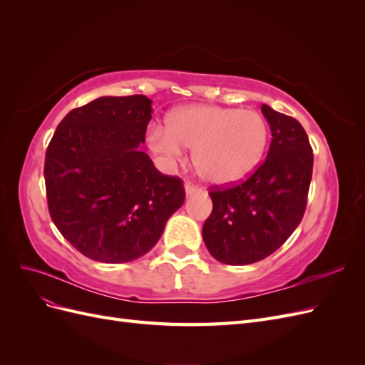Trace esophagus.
<instances>
[{
	"label": "esophagus",
	"mask_w": 365,
	"mask_h": 365,
	"mask_svg": "<svg viewBox=\"0 0 365 365\" xmlns=\"http://www.w3.org/2000/svg\"><path fill=\"white\" fill-rule=\"evenodd\" d=\"M184 189H185L187 196H190V195H193V193H196V192H201L200 187H196V185H193V184H190V182H187Z\"/></svg>",
	"instance_id": "esophagus-1"
}]
</instances>
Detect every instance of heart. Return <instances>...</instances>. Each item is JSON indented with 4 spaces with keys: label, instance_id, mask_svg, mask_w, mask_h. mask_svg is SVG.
<instances>
[{
    "label": "heart",
    "instance_id": "heart-1",
    "mask_svg": "<svg viewBox=\"0 0 365 365\" xmlns=\"http://www.w3.org/2000/svg\"><path fill=\"white\" fill-rule=\"evenodd\" d=\"M268 125L251 109L212 105L184 106L170 114L168 126L150 125L148 145L165 165L193 149V163L204 180L233 185L257 168L268 145Z\"/></svg>",
    "mask_w": 365,
    "mask_h": 365
}]
</instances>
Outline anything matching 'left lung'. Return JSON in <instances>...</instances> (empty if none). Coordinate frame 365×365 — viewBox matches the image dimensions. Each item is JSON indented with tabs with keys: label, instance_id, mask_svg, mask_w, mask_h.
I'll return each mask as SVG.
<instances>
[{
	"label": "left lung",
	"instance_id": "8db88e82",
	"mask_svg": "<svg viewBox=\"0 0 365 365\" xmlns=\"http://www.w3.org/2000/svg\"><path fill=\"white\" fill-rule=\"evenodd\" d=\"M262 113L272 134L267 158L247 181L208 193L213 210L202 239L225 264L256 263L279 250L300 225L307 204L314 153L306 130L268 105Z\"/></svg>",
	"mask_w": 365,
	"mask_h": 365
}]
</instances>
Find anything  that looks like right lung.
Segmentation results:
<instances>
[{
  "label": "right lung",
  "instance_id": "obj_1",
  "mask_svg": "<svg viewBox=\"0 0 365 365\" xmlns=\"http://www.w3.org/2000/svg\"><path fill=\"white\" fill-rule=\"evenodd\" d=\"M146 96L98 97L70 111L46 152L48 212L88 259L145 256L185 200L182 181L163 175L140 148L152 118Z\"/></svg>",
  "mask_w": 365,
  "mask_h": 365
}]
</instances>
